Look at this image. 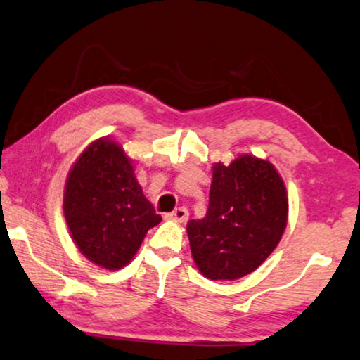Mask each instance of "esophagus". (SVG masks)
<instances>
[{"label": "esophagus", "instance_id": "34e87169", "mask_svg": "<svg viewBox=\"0 0 360 360\" xmlns=\"http://www.w3.org/2000/svg\"><path fill=\"white\" fill-rule=\"evenodd\" d=\"M167 218L171 221H176V222H186L187 218H189V211H187L184 207H179L174 211H171L169 214H167Z\"/></svg>", "mask_w": 360, "mask_h": 360}]
</instances>
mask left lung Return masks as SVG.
I'll list each match as a JSON object with an SVG mask.
<instances>
[{"instance_id": "1", "label": "left lung", "mask_w": 360, "mask_h": 360, "mask_svg": "<svg viewBox=\"0 0 360 360\" xmlns=\"http://www.w3.org/2000/svg\"><path fill=\"white\" fill-rule=\"evenodd\" d=\"M287 219V189L271 162L245 153L214 163L207 214L187 222L193 262L210 281L247 276L276 250Z\"/></svg>"}]
</instances>
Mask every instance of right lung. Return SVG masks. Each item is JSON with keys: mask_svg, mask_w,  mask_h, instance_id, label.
<instances>
[{"mask_svg": "<svg viewBox=\"0 0 360 360\" xmlns=\"http://www.w3.org/2000/svg\"><path fill=\"white\" fill-rule=\"evenodd\" d=\"M64 216L72 240L96 266L122 269L162 221L134 176L133 160L110 138L83 150L68 171Z\"/></svg>", "mask_w": 360, "mask_h": 360, "instance_id": "right-lung-1", "label": "right lung"}]
</instances>
